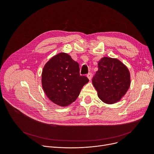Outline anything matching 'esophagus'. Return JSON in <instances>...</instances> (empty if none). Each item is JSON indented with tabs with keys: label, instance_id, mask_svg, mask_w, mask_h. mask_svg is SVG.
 Segmentation results:
<instances>
[{
	"label": "esophagus",
	"instance_id": "obj_1",
	"mask_svg": "<svg viewBox=\"0 0 154 154\" xmlns=\"http://www.w3.org/2000/svg\"><path fill=\"white\" fill-rule=\"evenodd\" d=\"M92 73H91V72H90V73H88V74L87 75V76L88 79H89L90 80H91V79H92Z\"/></svg>",
	"mask_w": 154,
	"mask_h": 154
}]
</instances>
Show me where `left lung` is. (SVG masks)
I'll use <instances>...</instances> for the list:
<instances>
[{
	"label": "left lung",
	"mask_w": 154,
	"mask_h": 154,
	"mask_svg": "<svg viewBox=\"0 0 154 154\" xmlns=\"http://www.w3.org/2000/svg\"><path fill=\"white\" fill-rule=\"evenodd\" d=\"M92 81L100 100L112 104L119 101L128 91L130 72L119 60L103 57L98 63V70Z\"/></svg>",
	"instance_id": "left-lung-1"
}]
</instances>
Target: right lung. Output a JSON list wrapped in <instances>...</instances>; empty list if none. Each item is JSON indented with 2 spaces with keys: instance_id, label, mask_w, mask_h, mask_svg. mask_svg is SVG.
<instances>
[{
  "instance_id": "obj_1",
  "label": "right lung",
  "mask_w": 154,
  "mask_h": 154,
  "mask_svg": "<svg viewBox=\"0 0 154 154\" xmlns=\"http://www.w3.org/2000/svg\"><path fill=\"white\" fill-rule=\"evenodd\" d=\"M88 82L87 77L80 74L79 63L66 53L48 60L42 74L44 92L52 102L62 107L75 101Z\"/></svg>"
}]
</instances>
